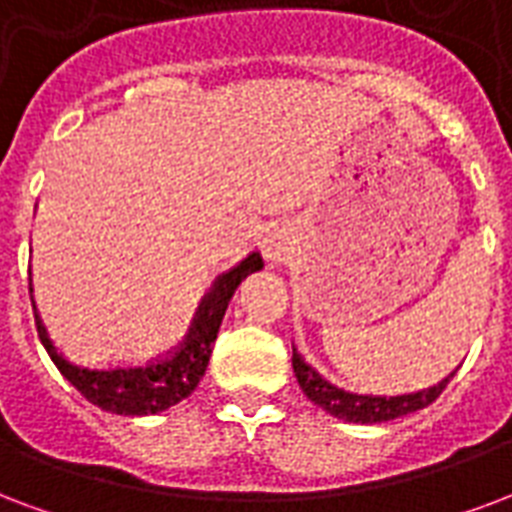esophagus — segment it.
<instances>
[{
  "mask_svg": "<svg viewBox=\"0 0 512 512\" xmlns=\"http://www.w3.org/2000/svg\"><path fill=\"white\" fill-rule=\"evenodd\" d=\"M288 253V240L283 234H270L267 240H264V256L270 261H283Z\"/></svg>",
  "mask_w": 512,
  "mask_h": 512,
  "instance_id": "obj_1",
  "label": "esophagus"
}]
</instances>
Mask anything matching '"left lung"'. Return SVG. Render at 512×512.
I'll list each match as a JSON object with an SVG mask.
<instances>
[{
  "label": "left lung",
  "mask_w": 512,
  "mask_h": 512,
  "mask_svg": "<svg viewBox=\"0 0 512 512\" xmlns=\"http://www.w3.org/2000/svg\"><path fill=\"white\" fill-rule=\"evenodd\" d=\"M291 364H294V375H297L299 386H302L305 397L310 399L313 405L326 410L329 416L343 418V421H353V424H383V421H394V418L407 416V413L424 410L426 405H432L434 399L443 394L445 383L451 380V375H448V378L440 380L437 386L421 388V391H413V394L372 397V394H353V391H345V388L329 383L321 372L313 370V367L299 356L297 348H294Z\"/></svg>",
  "instance_id": "8db88e82"
}]
</instances>
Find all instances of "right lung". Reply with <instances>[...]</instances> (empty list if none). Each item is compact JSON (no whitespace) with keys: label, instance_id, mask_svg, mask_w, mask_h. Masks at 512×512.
<instances>
[{"label":"right lung","instance_id":"right-lung-1","mask_svg":"<svg viewBox=\"0 0 512 512\" xmlns=\"http://www.w3.org/2000/svg\"><path fill=\"white\" fill-rule=\"evenodd\" d=\"M261 267H264V261L259 253H251L234 270L218 275L210 291L199 302L197 315L188 326L183 343L175 345L164 356L145 361V364L91 367V364L69 361L51 343L40 315H37V334L61 375L78 388L91 405L102 407L115 416H153V413L178 405L180 399H186L197 388L207 370V361H210L213 343L218 337V326L224 321L234 288Z\"/></svg>","mask_w":512,"mask_h":512}]
</instances>
